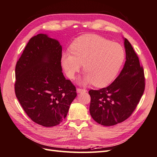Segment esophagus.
Instances as JSON below:
<instances>
[{
	"label": "esophagus",
	"instance_id": "1",
	"mask_svg": "<svg viewBox=\"0 0 157 157\" xmlns=\"http://www.w3.org/2000/svg\"><path fill=\"white\" fill-rule=\"evenodd\" d=\"M87 90L85 89H81V88H77L78 93H82V92H86Z\"/></svg>",
	"mask_w": 157,
	"mask_h": 157
}]
</instances>
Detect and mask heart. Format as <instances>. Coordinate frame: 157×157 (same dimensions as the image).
Wrapping results in <instances>:
<instances>
[{"mask_svg":"<svg viewBox=\"0 0 157 157\" xmlns=\"http://www.w3.org/2000/svg\"><path fill=\"white\" fill-rule=\"evenodd\" d=\"M70 52H64L62 64L67 75L74 79L83 64L86 73L83 82L101 87L113 81L125 58L123 47L119 43L98 35L87 34L75 39Z\"/></svg>","mask_w":157,"mask_h":157,"instance_id":"heart-1","label":"heart"}]
</instances>
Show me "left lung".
Instances as JSON below:
<instances>
[{"label": "left lung", "mask_w": 157, "mask_h": 157, "mask_svg": "<svg viewBox=\"0 0 157 157\" xmlns=\"http://www.w3.org/2000/svg\"><path fill=\"white\" fill-rule=\"evenodd\" d=\"M126 61L114 82L98 90H91L90 112L96 122L104 126L121 123L133 113L144 93L145 78L139 59L124 38Z\"/></svg>", "instance_id": "left-lung-1"}]
</instances>
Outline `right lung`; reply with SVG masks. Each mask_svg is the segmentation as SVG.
<instances>
[{
	"label": "right lung",
	"mask_w": 157,
	"mask_h": 157,
	"mask_svg": "<svg viewBox=\"0 0 157 157\" xmlns=\"http://www.w3.org/2000/svg\"><path fill=\"white\" fill-rule=\"evenodd\" d=\"M62 52L58 40L39 34L30 38L16 65V96L27 115L44 127L61 123L77 95L62 71Z\"/></svg>",
	"instance_id": "obj_1"
}]
</instances>
